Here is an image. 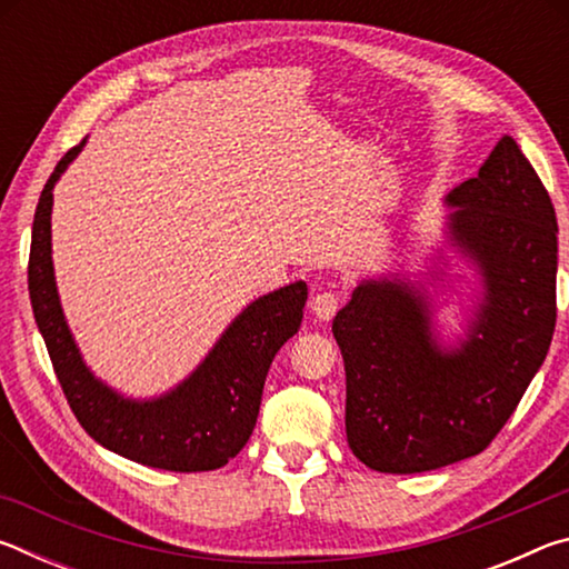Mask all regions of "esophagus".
<instances>
[{
    "mask_svg": "<svg viewBox=\"0 0 569 569\" xmlns=\"http://www.w3.org/2000/svg\"><path fill=\"white\" fill-rule=\"evenodd\" d=\"M339 303H341L339 293H336V291H323V293H316L313 296L311 311H313L316 319L331 321L333 316H336V311H339Z\"/></svg>",
    "mask_w": 569,
    "mask_h": 569,
    "instance_id": "obj_1",
    "label": "esophagus"
}]
</instances>
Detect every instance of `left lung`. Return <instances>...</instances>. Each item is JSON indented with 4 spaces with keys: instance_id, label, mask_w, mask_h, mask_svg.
<instances>
[{
    "instance_id": "left-lung-1",
    "label": "left lung",
    "mask_w": 569,
    "mask_h": 569,
    "mask_svg": "<svg viewBox=\"0 0 569 569\" xmlns=\"http://www.w3.org/2000/svg\"><path fill=\"white\" fill-rule=\"evenodd\" d=\"M449 240L485 283L467 341L447 351L403 281H363L333 319L346 369V439L366 467L417 475L485 451L550 351L557 216L505 134L477 178L449 192Z\"/></svg>"
}]
</instances>
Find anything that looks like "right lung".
Listing matches in <instances>:
<instances>
[{"label":"right lung","instance_id":"right-lung-1","mask_svg":"<svg viewBox=\"0 0 569 569\" xmlns=\"http://www.w3.org/2000/svg\"><path fill=\"white\" fill-rule=\"evenodd\" d=\"M64 152L37 203L30 248L34 321L50 351L57 379L82 429L120 457L168 471H210L228 465L253 435L266 373L278 349L301 329L308 288H278L250 303L220 336L213 351L178 389L134 401L92 377L67 329L52 268V188L82 150Z\"/></svg>","mask_w":569,"mask_h":569}]
</instances>
